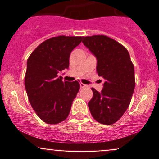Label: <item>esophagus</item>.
I'll return each mask as SVG.
<instances>
[{"label": "esophagus", "mask_w": 159, "mask_h": 159, "mask_svg": "<svg viewBox=\"0 0 159 159\" xmlns=\"http://www.w3.org/2000/svg\"><path fill=\"white\" fill-rule=\"evenodd\" d=\"M80 87H81V89H83V88L87 87V85L84 84H83V83H80Z\"/></svg>", "instance_id": "esophagus-1"}]
</instances>
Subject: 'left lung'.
I'll return each mask as SVG.
<instances>
[{"mask_svg": "<svg viewBox=\"0 0 159 159\" xmlns=\"http://www.w3.org/2000/svg\"><path fill=\"white\" fill-rule=\"evenodd\" d=\"M82 43L95 56L98 75L105 80L101 92L91 89L89 110L101 124H114L128 109L134 90V69L129 53L105 35L82 37Z\"/></svg>", "mask_w": 159, "mask_h": 159, "instance_id": "obj_1", "label": "left lung"}]
</instances>
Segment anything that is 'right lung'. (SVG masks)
I'll return each instance as SVG.
<instances>
[{
  "mask_svg": "<svg viewBox=\"0 0 159 159\" xmlns=\"http://www.w3.org/2000/svg\"><path fill=\"white\" fill-rule=\"evenodd\" d=\"M81 40V37H54L38 45L28 57L25 78L28 100L48 124H57L68 118L79 91L78 81H63L58 73L69 68L70 52Z\"/></svg>",
  "mask_w": 159,
  "mask_h": 159,
  "instance_id": "right-lung-1",
  "label": "right lung"
}]
</instances>
